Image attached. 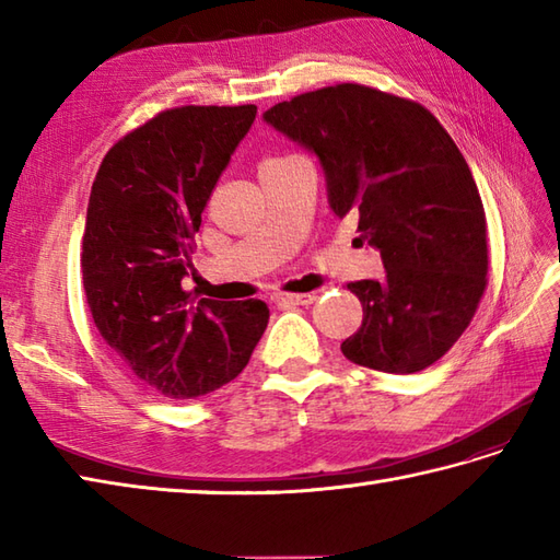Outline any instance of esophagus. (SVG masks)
Instances as JSON below:
<instances>
[{
  "mask_svg": "<svg viewBox=\"0 0 560 560\" xmlns=\"http://www.w3.org/2000/svg\"><path fill=\"white\" fill-rule=\"evenodd\" d=\"M315 299V293H279L273 301L279 305H313Z\"/></svg>",
  "mask_w": 560,
  "mask_h": 560,
  "instance_id": "esophagus-1",
  "label": "esophagus"
}]
</instances>
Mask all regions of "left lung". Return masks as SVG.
Masks as SVG:
<instances>
[{"mask_svg":"<svg viewBox=\"0 0 560 560\" xmlns=\"http://www.w3.org/2000/svg\"><path fill=\"white\" fill-rule=\"evenodd\" d=\"M265 122L315 153L335 217L353 213L385 277L349 283L363 325L341 353L419 373L469 327L486 289V213L467 161L423 105L339 83L277 103Z\"/></svg>","mask_w":560,"mask_h":560,"instance_id":"left-lung-1","label":"left lung"}]
</instances>
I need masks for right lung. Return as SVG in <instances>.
Wrapping results in <instances>:
<instances>
[{"label": "right lung", "instance_id": "add662e5", "mask_svg": "<svg viewBox=\"0 0 560 560\" xmlns=\"http://www.w3.org/2000/svg\"><path fill=\"white\" fill-rule=\"evenodd\" d=\"M255 105H185L141 125L105 153L81 241L93 323L139 383L195 399L243 373L269 323L261 301L189 299L201 211Z\"/></svg>", "mask_w": 560, "mask_h": 560}]
</instances>
